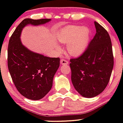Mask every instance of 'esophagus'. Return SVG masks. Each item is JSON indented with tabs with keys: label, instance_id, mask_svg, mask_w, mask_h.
I'll list each match as a JSON object with an SVG mask.
<instances>
[{
	"label": "esophagus",
	"instance_id": "esophagus-1",
	"mask_svg": "<svg viewBox=\"0 0 123 123\" xmlns=\"http://www.w3.org/2000/svg\"><path fill=\"white\" fill-rule=\"evenodd\" d=\"M68 64V62L67 61H66L65 59H61V64L62 65H66V64Z\"/></svg>",
	"mask_w": 123,
	"mask_h": 123
}]
</instances>
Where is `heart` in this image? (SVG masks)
Here are the masks:
<instances>
[{
	"mask_svg": "<svg viewBox=\"0 0 123 123\" xmlns=\"http://www.w3.org/2000/svg\"><path fill=\"white\" fill-rule=\"evenodd\" d=\"M58 40L66 44L69 55L77 56L86 49L89 39V31L86 27L79 26H69L63 28L57 34ZM58 50L60 47L58 46Z\"/></svg>",
	"mask_w": 123,
	"mask_h": 123,
	"instance_id": "heart-1",
	"label": "heart"
}]
</instances>
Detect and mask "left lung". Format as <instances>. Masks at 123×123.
I'll list each match as a JSON object with an SVG mask.
<instances>
[{
  "instance_id": "1",
  "label": "left lung",
  "mask_w": 123,
  "mask_h": 123,
  "mask_svg": "<svg viewBox=\"0 0 123 123\" xmlns=\"http://www.w3.org/2000/svg\"><path fill=\"white\" fill-rule=\"evenodd\" d=\"M96 33L80 57L70 59L71 82L80 95L95 97L104 91L113 66L112 43L108 32L94 22Z\"/></svg>"
}]
</instances>
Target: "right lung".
<instances>
[{
	"mask_svg": "<svg viewBox=\"0 0 123 123\" xmlns=\"http://www.w3.org/2000/svg\"><path fill=\"white\" fill-rule=\"evenodd\" d=\"M50 19H24L11 36L7 50V66L18 92L24 97L39 100L50 91L60 65L59 58H51L29 50L22 44L20 35L27 25H39Z\"/></svg>",
	"mask_w": 123,
	"mask_h": 123,
	"instance_id": "right-lung-1",
	"label": "right lung"
}]
</instances>
